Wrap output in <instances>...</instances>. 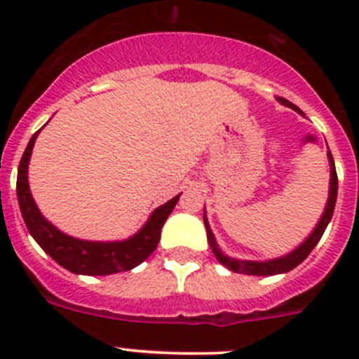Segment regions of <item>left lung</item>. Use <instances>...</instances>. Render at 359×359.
Returning <instances> with one entry per match:
<instances>
[{"label":"left lung","mask_w":359,"mask_h":359,"mask_svg":"<svg viewBox=\"0 0 359 359\" xmlns=\"http://www.w3.org/2000/svg\"><path fill=\"white\" fill-rule=\"evenodd\" d=\"M278 102L283 104V106L290 107V109L297 111L299 114H302V111L295 106V104L288 102L287 99H281L278 97ZM328 156V163H330V186H328V200L327 205H325L323 213H321L320 220L318 224L314 226V229L311 231L309 236L292 250V252L285 253L281 257H274V259H267V260H241V259H234V257L226 255L217 243L215 236H213V231L210 227L208 219H206V210H203V222H205L206 227V238H208V245L212 248L213 255L215 259L222 264L224 267H227L229 271L233 273H240V274H250V276H274V274H285L288 271L295 269L299 264H302L306 260V257L313 252V248L316 247L318 241L321 240L323 236L325 229L327 226L330 224L332 215H334V210H335V203H337V189H339V180H337V172H335V163H334V156L332 153L328 151L327 153Z\"/></svg>","instance_id":"1"}]
</instances>
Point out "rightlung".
<instances>
[{"label":"right lung","instance_id":"right-lung-1","mask_svg":"<svg viewBox=\"0 0 359 359\" xmlns=\"http://www.w3.org/2000/svg\"><path fill=\"white\" fill-rule=\"evenodd\" d=\"M39 132L41 130H38L29 140L17 173V198H19L20 212L29 234L34 238L36 243L64 269L85 276H107V274L130 271L142 264L156 250L163 224L175 208L182 193L154 208L146 224L126 240L90 241L69 236L39 212L29 189V161Z\"/></svg>","mask_w":359,"mask_h":359}]
</instances>
